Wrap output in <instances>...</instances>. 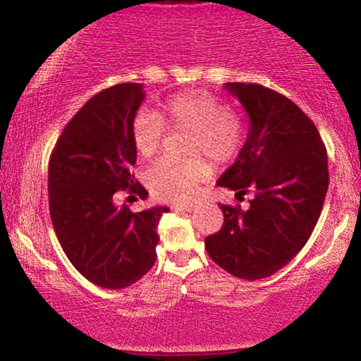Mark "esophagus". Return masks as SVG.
Segmentation results:
<instances>
[{"mask_svg": "<svg viewBox=\"0 0 361 361\" xmlns=\"http://www.w3.org/2000/svg\"><path fill=\"white\" fill-rule=\"evenodd\" d=\"M175 209L176 210H181V212H195V210H197V205H193V204H181V205H176Z\"/></svg>", "mask_w": 361, "mask_h": 361, "instance_id": "1", "label": "esophagus"}]
</instances>
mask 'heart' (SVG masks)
<instances>
[{
    "instance_id": "b5f03b06",
    "label": "heart",
    "mask_w": 361,
    "mask_h": 361,
    "mask_svg": "<svg viewBox=\"0 0 361 361\" xmlns=\"http://www.w3.org/2000/svg\"><path fill=\"white\" fill-rule=\"evenodd\" d=\"M171 132L190 130L186 152L205 154L215 164H227L243 147V122L221 98L200 90L178 93L164 102L159 115L140 109L132 120V142L139 156L151 157ZM212 166L204 157L186 161L159 159L146 171V183L156 198L183 202L192 198L198 185L209 180Z\"/></svg>"
}]
</instances>
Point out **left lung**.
Masks as SVG:
<instances>
[{"mask_svg": "<svg viewBox=\"0 0 361 361\" xmlns=\"http://www.w3.org/2000/svg\"><path fill=\"white\" fill-rule=\"evenodd\" d=\"M250 117L235 163L217 181L250 209L221 205L224 226L205 238L219 267L244 280L283 268L309 241L324 204L329 169L316 126L292 100L256 82H226Z\"/></svg>", "mask_w": 361, "mask_h": 361, "instance_id": "left-lung-1", "label": "left lung"}]
</instances>
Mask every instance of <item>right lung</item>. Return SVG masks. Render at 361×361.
I'll return each instance as SVG.
<instances>
[{"label": "right lung", "instance_id": "obj_1", "mask_svg": "<svg viewBox=\"0 0 361 361\" xmlns=\"http://www.w3.org/2000/svg\"><path fill=\"white\" fill-rule=\"evenodd\" d=\"M144 100L139 82H122L90 98L69 120L49 159V210L66 256L91 283L126 288L156 261L157 224L168 207L132 212L117 192L146 198L132 166L137 159L132 120Z\"/></svg>", "mask_w": 361, "mask_h": 361}]
</instances>
